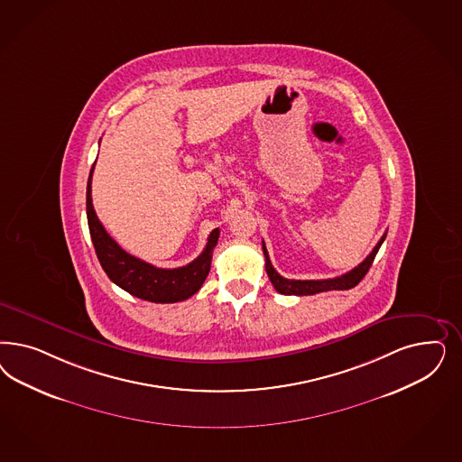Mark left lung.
<instances>
[{
	"label": "left lung",
	"mask_w": 462,
	"mask_h": 462,
	"mask_svg": "<svg viewBox=\"0 0 462 462\" xmlns=\"http://www.w3.org/2000/svg\"><path fill=\"white\" fill-rule=\"evenodd\" d=\"M386 239V233L383 235V238L379 239V243L374 246L373 252L369 256L358 265V267L346 272L342 277H335V279H325V281H291L282 277L275 268L272 267V262L268 258L267 248L263 243V254H265V270H267L268 279L272 285L275 287L277 292L285 294V296H313L318 292H327V291H346L356 287L369 272V268L373 265L374 258L379 252L383 241Z\"/></svg>",
	"instance_id": "8db88e82"
}]
</instances>
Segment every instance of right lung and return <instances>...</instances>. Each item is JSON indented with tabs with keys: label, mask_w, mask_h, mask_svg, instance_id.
Returning <instances> with one entry per match:
<instances>
[{
	"label": "right lung",
	"mask_w": 462,
	"mask_h": 462,
	"mask_svg": "<svg viewBox=\"0 0 462 462\" xmlns=\"http://www.w3.org/2000/svg\"><path fill=\"white\" fill-rule=\"evenodd\" d=\"M93 168L95 164L91 166L87 185V217L95 252L108 279L129 294L149 302H179L194 296L208 275L219 229L208 235L204 252L185 267L158 268L146 263L122 250L117 241L105 231L104 224L98 221L91 204Z\"/></svg>",
	"instance_id": "1"
}]
</instances>
